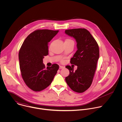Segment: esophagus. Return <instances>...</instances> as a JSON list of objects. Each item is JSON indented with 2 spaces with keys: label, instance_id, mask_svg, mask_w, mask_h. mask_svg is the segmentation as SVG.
Here are the masks:
<instances>
[{
  "label": "esophagus",
  "instance_id": "34e87169",
  "mask_svg": "<svg viewBox=\"0 0 122 122\" xmlns=\"http://www.w3.org/2000/svg\"><path fill=\"white\" fill-rule=\"evenodd\" d=\"M64 68V66H59V69H62V68Z\"/></svg>",
  "mask_w": 122,
  "mask_h": 122
}]
</instances>
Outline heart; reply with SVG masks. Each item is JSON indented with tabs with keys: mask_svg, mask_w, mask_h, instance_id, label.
<instances>
[{
	"mask_svg": "<svg viewBox=\"0 0 122 122\" xmlns=\"http://www.w3.org/2000/svg\"><path fill=\"white\" fill-rule=\"evenodd\" d=\"M72 41L70 39H66L65 41Z\"/></svg>",
	"mask_w": 122,
	"mask_h": 122,
	"instance_id": "obj_1",
	"label": "heart"
}]
</instances>
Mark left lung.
<instances>
[{"label":"left lung","instance_id":"obj_1","mask_svg":"<svg viewBox=\"0 0 122 122\" xmlns=\"http://www.w3.org/2000/svg\"><path fill=\"white\" fill-rule=\"evenodd\" d=\"M65 33L73 37L77 42V51L71 59V63L77 66L74 71L70 66H66L69 71L65 80L73 91L82 93L91 85L99 56V47L90 33L84 28L65 30Z\"/></svg>","mask_w":122,"mask_h":122}]
</instances>
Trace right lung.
I'll return each mask as SVG.
<instances>
[{
    "mask_svg": "<svg viewBox=\"0 0 122 122\" xmlns=\"http://www.w3.org/2000/svg\"><path fill=\"white\" fill-rule=\"evenodd\" d=\"M59 30L39 29L26 37L19 52L22 77L28 87L39 92L47 88L59 69L56 64L45 68L43 59L48 55L49 42Z\"/></svg>",
    "mask_w": 122,
    "mask_h": 122,
    "instance_id": "add662e5",
    "label": "right lung"
}]
</instances>
